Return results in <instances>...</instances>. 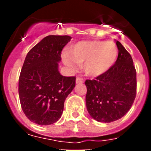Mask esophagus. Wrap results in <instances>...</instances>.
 Returning <instances> with one entry per match:
<instances>
[{
  "mask_svg": "<svg viewBox=\"0 0 151 151\" xmlns=\"http://www.w3.org/2000/svg\"><path fill=\"white\" fill-rule=\"evenodd\" d=\"M76 82V84H82L84 82V79L82 78H80V77H77Z\"/></svg>",
  "mask_w": 151,
  "mask_h": 151,
  "instance_id": "1",
  "label": "esophagus"
}]
</instances>
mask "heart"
<instances>
[{"mask_svg": "<svg viewBox=\"0 0 151 151\" xmlns=\"http://www.w3.org/2000/svg\"><path fill=\"white\" fill-rule=\"evenodd\" d=\"M69 54H63V60L71 68L83 64V70L88 76L96 77L112 67L118 55V49L111 41H80L69 48Z\"/></svg>", "mask_w": 151, "mask_h": 151, "instance_id": "heart-1", "label": "heart"}]
</instances>
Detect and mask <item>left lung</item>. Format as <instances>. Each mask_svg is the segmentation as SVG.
Returning a JSON list of instances; mask_svg holds the SVG:
<instances>
[{"mask_svg":"<svg viewBox=\"0 0 151 151\" xmlns=\"http://www.w3.org/2000/svg\"><path fill=\"white\" fill-rule=\"evenodd\" d=\"M115 64L95 79L86 80V106L92 118L101 122L118 120L132 106L136 96V70L130 54L116 41Z\"/></svg>","mask_w":151,"mask_h":151,"instance_id":"left-lung-1","label":"left lung"}]
</instances>
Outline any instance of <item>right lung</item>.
Returning <instances> with one entry per match:
<instances>
[{"mask_svg": "<svg viewBox=\"0 0 151 151\" xmlns=\"http://www.w3.org/2000/svg\"><path fill=\"white\" fill-rule=\"evenodd\" d=\"M68 35H48L27 54L19 78L21 107L31 122L48 125L59 120L64 101L76 85V77L58 70Z\"/></svg>", "mask_w": 151, "mask_h": 151, "instance_id": "right-lung-1", "label": "right lung"}]
</instances>
